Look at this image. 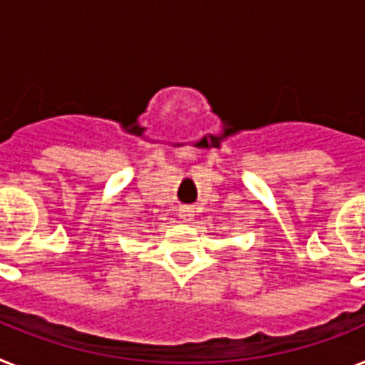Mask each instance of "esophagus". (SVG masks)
<instances>
[{
	"instance_id": "esophagus-1",
	"label": "esophagus",
	"mask_w": 365,
	"mask_h": 365,
	"mask_svg": "<svg viewBox=\"0 0 365 365\" xmlns=\"http://www.w3.org/2000/svg\"><path fill=\"white\" fill-rule=\"evenodd\" d=\"M179 216L185 220V222H192V220H194V216H195V212H194V209H192V207H182V209H180V212H179Z\"/></svg>"
}]
</instances>
